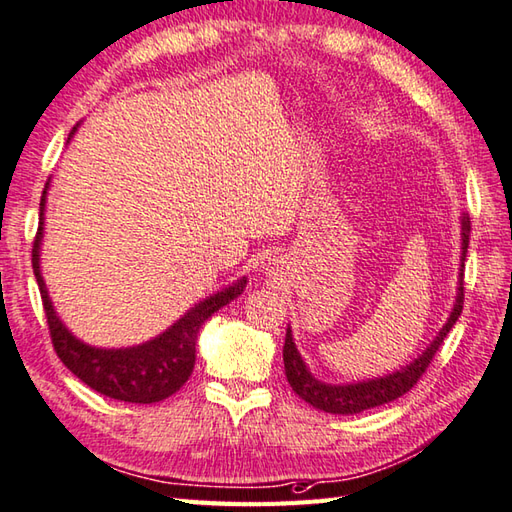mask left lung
Instances as JSON below:
<instances>
[{
  "label": "left lung",
  "instance_id": "8db88e82",
  "mask_svg": "<svg viewBox=\"0 0 512 512\" xmlns=\"http://www.w3.org/2000/svg\"><path fill=\"white\" fill-rule=\"evenodd\" d=\"M468 240H470V218L466 214H461V269H459L455 307H452L448 321L435 336V341H432L410 365H403V368L397 372L379 376V379L343 383V385L318 381L310 372V368L305 365L303 356L298 354L292 330L287 327L285 345H283L285 376L298 397L323 412L359 414L363 410L379 408L383 403H390L394 399L403 397L406 392H410L421 379V374L426 372L432 356L437 354L443 339H446V334L452 330V325L457 323L461 310H464V263H466V252H468Z\"/></svg>",
  "mask_w": 512,
  "mask_h": 512
}]
</instances>
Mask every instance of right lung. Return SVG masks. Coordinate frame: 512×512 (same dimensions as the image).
I'll return each mask as SVG.
<instances>
[{
  "mask_svg": "<svg viewBox=\"0 0 512 512\" xmlns=\"http://www.w3.org/2000/svg\"><path fill=\"white\" fill-rule=\"evenodd\" d=\"M75 129L77 127H73L71 136ZM48 182L40 200V227H37L33 243V274L37 278V285H40L48 330H51V341L57 356H60V361L77 379L109 399L127 403H158L171 397V394H176L187 383L191 372H194L200 327L220 307H225L243 294L247 278L243 276L240 281L196 303L191 310H187L185 316H180L176 323L147 343L133 347H93L84 343L73 336L69 327L62 323V318L55 314V307L42 278L40 247L44 238Z\"/></svg>",
  "mask_w": 512,
  "mask_h": 512,
  "instance_id": "right-lung-1",
  "label": "right lung"
}]
</instances>
